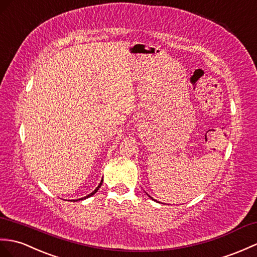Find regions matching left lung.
Masks as SVG:
<instances>
[{"instance_id": "left-lung-1", "label": "left lung", "mask_w": 257, "mask_h": 257, "mask_svg": "<svg viewBox=\"0 0 257 257\" xmlns=\"http://www.w3.org/2000/svg\"><path fill=\"white\" fill-rule=\"evenodd\" d=\"M147 195H148V194H147ZM148 196H149V197H150V198H151V199H152V200H154V201H157V200H156V199H153V198H152V197H151V196H150V195H148ZM158 202H160V201H158Z\"/></svg>"}]
</instances>
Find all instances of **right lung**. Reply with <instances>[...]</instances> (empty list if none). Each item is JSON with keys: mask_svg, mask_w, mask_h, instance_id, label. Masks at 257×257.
<instances>
[{"mask_svg": "<svg viewBox=\"0 0 257 257\" xmlns=\"http://www.w3.org/2000/svg\"><path fill=\"white\" fill-rule=\"evenodd\" d=\"M101 184H103V180H101V181H100V183L98 184V186H97L96 188H95V189L93 190V192H92L91 194H88L87 196H85V197H83V198H80V199H73V200H71V201H79V200H83V199H86V198H88V197H91V196H93V195H94L95 193H96V192H97V190L99 189V187L101 186Z\"/></svg>", "mask_w": 257, "mask_h": 257, "instance_id": "obj_1", "label": "right lung"}]
</instances>
